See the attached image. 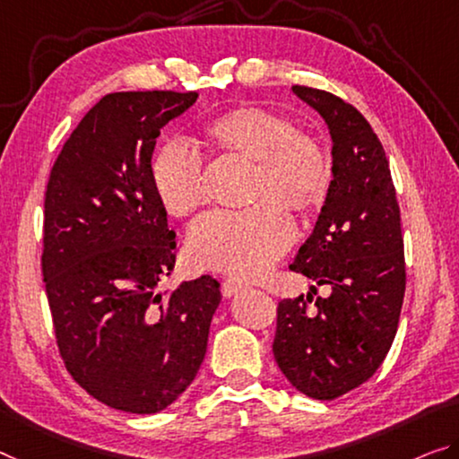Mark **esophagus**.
<instances>
[{
  "label": "esophagus",
  "mask_w": 459,
  "mask_h": 459,
  "mask_svg": "<svg viewBox=\"0 0 459 459\" xmlns=\"http://www.w3.org/2000/svg\"><path fill=\"white\" fill-rule=\"evenodd\" d=\"M246 285L242 281H236V279H223L221 281V293L223 298H231V295H236L238 291H242Z\"/></svg>",
  "instance_id": "esophagus-1"
}]
</instances>
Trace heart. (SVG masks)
Instances as JSON below:
<instances>
[{
    "mask_svg": "<svg viewBox=\"0 0 459 459\" xmlns=\"http://www.w3.org/2000/svg\"><path fill=\"white\" fill-rule=\"evenodd\" d=\"M205 133L213 150L254 161V205L203 215L188 230L186 258L195 269L258 277L293 244L295 228L283 207L293 213L320 207L333 185V160L318 137L263 107L225 112ZM150 180L160 205L172 217H186L207 203L205 158L182 139L158 147Z\"/></svg>",
    "mask_w": 459,
    "mask_h": 459,
    "instance_id": "b5f03b06",
    "label": "heart"
}]
</instances>
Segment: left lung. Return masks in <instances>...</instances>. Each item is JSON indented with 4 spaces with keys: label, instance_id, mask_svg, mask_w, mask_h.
Segmentation results:
<instances>
[{
    "label": "left lung",
    "instance_id": "left-lung-1",
    "mask_svg": "<svg viewBox=\"0 0 459 459\" xmlns=\"http://www.w3.org/2000/svg\"><path fill=\"white\" fill-rule=\"evenodd\" d=\"M291 90L326 121L334 174L291 271L330 295L281 299L273 352L299 392L334 400L368 382L392 347L406 289L404 239L390 164L371 125L330 91Z\"/></svg>",
    "mask_w": 459,
    "mask_h": 459
}]
</instances>
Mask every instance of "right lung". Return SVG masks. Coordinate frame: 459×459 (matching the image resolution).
<instances>
[{
  "label": "right lung",
  "instance_id": "right-lung-1",
  "mask_svg": "<svg viewBox=\"0 0 459 459\" xmlns=\"http://www.w3.org/2000/svg\"><path fill=\"white\" fill-rule=\"evenodd\" d=\"M196 91H115L91 107L51 168L42 279L59 355L90 396L117 411H164L193 382L221 301L211 277L156 293L176 234L150 180L160 129Z\"/></svg>",
  "mask_w": 459,
  "mask_h": 459
}]
</instances>
